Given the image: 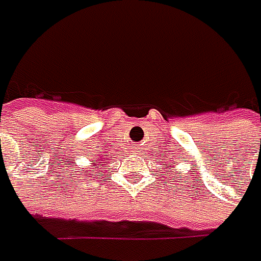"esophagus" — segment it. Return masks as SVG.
<instances>
[{
    "instance_id": "obj_1",
    "label": "esophagus",
    "mask_w": 261,
    "mask_h": 261,
    "mask_svg": "<svg viewBox=\"0 0 261 261\" xmlns=\"http://www.w3.org/2000/svg\"><path fill=\"white\" fill-rule=\"evenodd\" d=\"M138 151H141V149H138Z\"/></svg>"
}]
</instances>
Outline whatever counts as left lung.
Segmentation results:
<instances>
[{
	"instance_id": "obj_1",
	"label": "left lung",
	"mask_w": 261,
	"mask_h": 261,
	"mask_svg": "<svg viewBox=\"0 0 261 261\" xmlns=\"http://www.w3.org/2000/svg\"><path fill=\"white\" fill-rule=\"evenodd\" d=\"M167 168H168V167H167Z\"/></svg>"
}]
</instances>
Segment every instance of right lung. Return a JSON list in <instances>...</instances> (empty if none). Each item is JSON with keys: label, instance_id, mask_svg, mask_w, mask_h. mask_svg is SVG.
I'll return each instance as SVG.
<instances>
[{"label": "right lung", "instance_id": "1", "mask_svg": "<svg viewBox=\"0 0 261 261\" xmlns=\"http://www.w3.org/2000/svg\"><path fill=\"white\" fill-rule=\"evenodd\" d=\"M98 160V158H97ZM97 160H94V161H97ZM98 168V164L97 163H93V167H90V168H87L86 170V175H91V174H94V173H97L95 170Z\"/></svg>", "mask_w": 261, "mask_h": 261}]
</instances>
